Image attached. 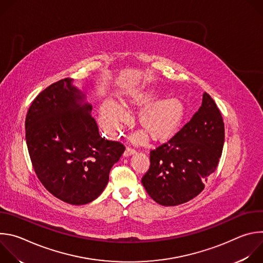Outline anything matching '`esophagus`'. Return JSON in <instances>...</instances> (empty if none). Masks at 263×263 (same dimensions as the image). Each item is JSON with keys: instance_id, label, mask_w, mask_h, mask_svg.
<instances>
[{"instance_id": "obj_1", "label": "esophagus", "mask_w": 263, "mask_h": 263, "mask_svg": "<svg viewBox=\"0 0 263 263\" xmlns=\"http://www.w3.org/2000/svg\"><path fill=\"white\" fill-rule=\"evenodd\" d=\"M135 153V149L134 148H131V147H127L126 149H125V152H124V156H130V155H132V154H134Z\"/></svg>"}]
</instances>
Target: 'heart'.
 I'll return each instance as SVG.
<instances>
[{"label": "heart", "instance_id": "obj_1", "mask_svg": "<svg viewBox=\"0 0 263 263\" xmlns=\"http://www.w3.org/2000/svg\"><path fill=\"white\" fill-rule=\"evenodd\" d=\"M156 96L149 92L137 91L131 96L130 102L136 105H146L156 101ZM184 115V107L176 98L167 99L146 108L141 116V124L149 130L156 138H166L173 135L179 128ZM127 117V112L120 105L108 102L101 112V123L110 135L117 134L121 129V123ZM144 135H138L136 140L141 142Z\"/></svg>", "mask_w": 263, "mask_h": 263}]
</instances>
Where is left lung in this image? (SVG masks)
Segmentation results:
<instances>
[{
  "instance_id": "obj_1",
  "label": "left lung",
  "mask_w": 263,
  "mask_h": 263,
  "mask_svg": "<svg viewBox=\"0 0 263 263\" xmlns=\"http://www.w3.org/2000/svg\"><path fill=\"white\" fill-rule=\"evenodd\" d=\"M224 127L213 99L204 92L202 106L172 138L149 152L141 179L148 196L162 206L197 197L215 172L221 156Z\"/></svg>"
}]
</instances>
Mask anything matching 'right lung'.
<instances>
[{
  "mask_svg": "<svg viewBox=\"0 0 263 263\" xmlns=\"http://www.w3.org/2000/svg\"><path fill=\"white\" fill-rule=\"evenodd\" d=\"M71 82L59 80L34 99L25 121L26 142L46 190L65 203L83 205L102 194L125 146L100 136L91 105Z\"/></svg>",
  "mask_w": 263,
  "mask_h": 263,
  "instance_id": "right-lung-1",
  "label": "right lung"
}]
</instances>
